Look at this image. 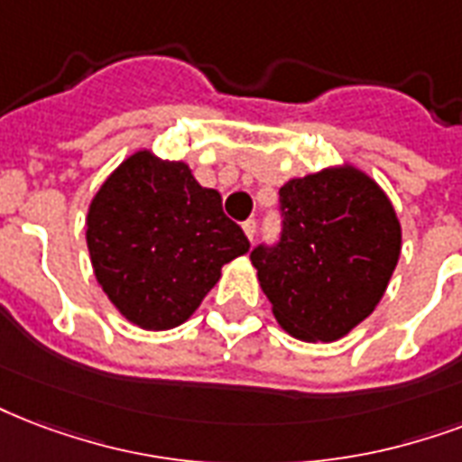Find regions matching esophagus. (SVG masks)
<instances>
[{
    "instance_id": "1",
    "label": "esophagus",
    "mask_w": 462,
    "mask_h": 462,
    "mask_svg": "<svg viewBox=\"0 0 462 462\" xmlns=\"http://www.w3.org/2000/svg\"><path fill=\"white\" fill-rule=\"evenodd\" d=\"M242 230H245L246 239L252 242V239H254V235H256V220H254V217H249L246 223H242Z\"/></svg>"
}]
</instances>
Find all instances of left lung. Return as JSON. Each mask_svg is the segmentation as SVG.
I'll list each match as a JSON object with an SVG mask.
<instances>
[{"instance_id": "obj_1", "label": "left lung", "mask_w": 462, "mask_h": 462, "mask_svg": "<svg viewBox=\"0 0 462 462\" xmlns=\"http://www.w3.org/2000/svg\"><path fill=\"white\" fill-rule=\"evenodd\" d=\"M283 235L252 252L276 322L300 341H337L385 295L402 227L387 193L354 164L281 186Z\"/></svg>"}]
</instances>
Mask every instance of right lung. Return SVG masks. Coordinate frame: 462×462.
Segmentation results:
<instances>
[{"mask_svg":"<svg viewBox=\"0 0 462 462\" xmlns=\"http://www.w3.org/2000/svg\"><path fill=\"white\" fill-rule=\"evenodd\" d=\"M98 286L130 325L164 332L199 310L249 239L186 162L137 150L106 176L87 213Z\"/></svg>","mask_w":462,"mask_h":462,"instance_id":"obj_1","label":"right lung"}]
</instances>
